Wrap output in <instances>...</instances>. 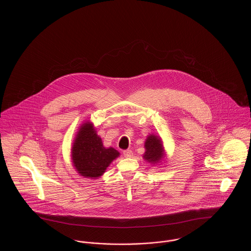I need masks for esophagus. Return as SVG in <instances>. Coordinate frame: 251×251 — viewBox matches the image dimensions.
Wrapping results in <instances>:
<instances>
[{
	"mask_svg": "<svg viewBox=\"0 0 251 251\" xmlns=\"http://www.w3.org/2000/svg\"><path fill=\"white\" fill-rule=\"evenodd\" d=\"M123 154L124 156L126 157V158H131L133 155V153H132V151H131V150H126V151H123Z\"/></svg>",
	"mask_w": 251,
	"mask_h": 251,
	"instance_id": "obj_1",
	"label": "esophagus"
}]
</instances>
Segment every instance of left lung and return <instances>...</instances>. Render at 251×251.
<instances>
[{
  "label": "left lung",
  "mask_w": 251,
  "mask_h": 251,
  "mask_svg": "<svg viewBox=\"0 0 251 251\" xmlns=\"http://www.w3.org/2000/svg\"><path fill=\"white\" fill-rule=\"evenodd\" d=\"M146 152L144 158L150 163L159 162L164 155V148L161 140L155 135H150L145 143Z\"/></svg>",
  "instance_id": "8db88e82"
}]
</instances>
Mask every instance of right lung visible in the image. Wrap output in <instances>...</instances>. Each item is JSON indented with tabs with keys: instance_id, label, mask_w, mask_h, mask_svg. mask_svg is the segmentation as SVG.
<instances>
[{
	"instance_id": "right-lung-1",
	"label": "right lung",
	"mask_w": 251,
	"mask_h": 251,
	"mask_svg": "<svg viewBox=\"0 0 251 251\" xmlns=\"http://www.w3.org/2000/svg\"><path fill=\"white\" fill-rule=\"evenodd\" d=\"M72 161L77 171L84 177L96 179L101 176L111 162L120 155L113 148L105 149L89 122L84 123L72 147Z\"/></svg>"
}]
</instances>
